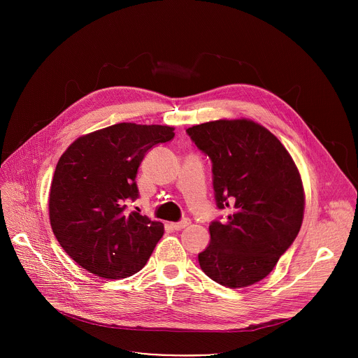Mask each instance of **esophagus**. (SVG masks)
<instances>
[{
  "mask_svg": "<svg viewBox=\"0 0 358 358\" xmlns=\"http://www.w3.org/2000/svg\"><path fill=\"white\" fill-rule=\"evenodd\" d=\"M189 224H191V221H189L188 218H184V220H182V221H180V222H174V224H171V228H173L174 231H181V229L187 228Z\"/></svg>",
  "mask_w": 358,
  "mask_h": 358,
  "instance_id": "34e87169",
  "label": "esophagus"
}]
</instances>
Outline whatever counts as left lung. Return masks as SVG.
Returning <instances> with one entry per match:
<instances>
[{
  "mask_svg": "<svg viewBox=\"0 0 358 358\" xmlns=\"http://www.w3.org/2000/svg\"><path fill=\"white\" fill-rule=\"evenodd\" d=\"M213 160L218 208L227 222L210 225L198 255L217 283L238 289L265 279L297 236L304 214L300 173L280 140L250 119H220L187 129Z\"/></svg>",
  "mask_w": 358,
  "mask_h": 358,
  "instance_id": "left-lung-1",
  "label": "left lung"
}]
</instances>
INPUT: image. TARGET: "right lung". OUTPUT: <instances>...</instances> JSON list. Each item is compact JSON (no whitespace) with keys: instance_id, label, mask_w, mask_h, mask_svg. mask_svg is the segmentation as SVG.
<instances>
[{"instance_id":"add662e5","label":"right lung","mask_w":358,"mask_h":358,"mask_svg":"<svg viewBox=\"0 0 358 358\" xmlns=\"http://www.w3.org/2000/svg\"><path fill=\"white\" fill-rule=\"evenodd\" d=\"M174 127L117 123L78 137L61 156L49 191V221L69 257L89 273L129 278L147 264L164 225L136 211L137 170Z\"/></svg>"}]
</instances>
